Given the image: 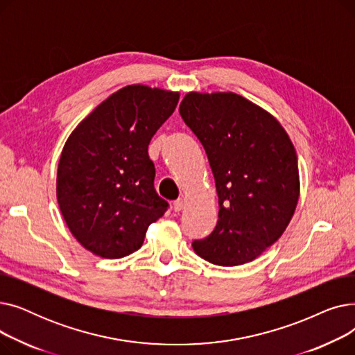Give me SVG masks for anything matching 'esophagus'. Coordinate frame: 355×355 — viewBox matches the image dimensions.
<instances>
[{
	"instance_id": "esophagus-1",
	"label": "esophagus",
	"mask_w": 355,
	"mask_h": 355,
	"mask_svg": "<svg viewBox=\"0 0 355 355\" xmlns=\"http://www.w3.org/2000/svg\"><path fill=\"white\" fill-rule=\"evenodd\" d=\"M184 206H185V200L184 198H178V200L174 201V210L175 211H181L184 209Z\"/></svg>"
}]
</instances>
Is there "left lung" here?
<instances>
[{
  "mask_svg": "<svg viewBox=\"0 0 355 355\" xmlns=\"http://www.w3.org/2000/svg\"><path fill=\"white\" fill-rule=\"evenodd\" d=\"M180 115L206 149L218 196L216 229L193 249L218 266L252 262L293 217L301 189L295 146L273 115L233 92H189Z\"/></svg>",
  "mask_w": 355,
  "mask_h": 355,
  "instance_id": "8db88e82",
  "label": "left lung"
}]
</instances>
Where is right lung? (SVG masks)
Returning <instances> with one entry per match:
<instances>
[{
  "label": "right lung",
  "instance_id": "1",
  "mask_svg": "<svg viewBox=\"0 0 355 355\" xmlns=\"http://www.w3.org/2000/svg\"><path fill=\"white\" fill-rule=\"evenodd\" d=\"M180 92L129 85L74 128L55 180L70 233L93 254L121 259L138 250L168 202L154 189L148 145L173 115Z\"/></svg>",
  "mask_w": 355,
  "mask_h": 355
}]
</instances>
